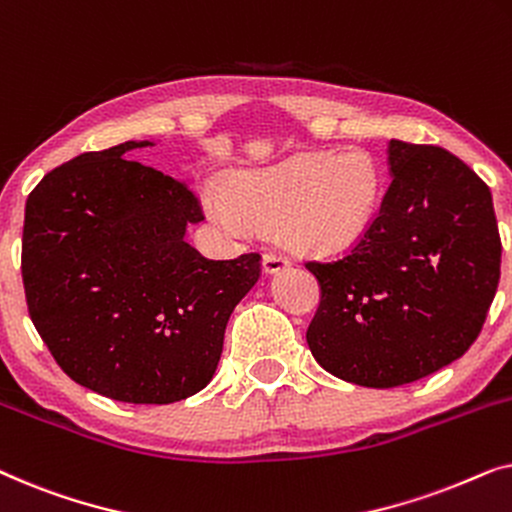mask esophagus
I'll return each instance as SVG.
<instances>
[{
    "instance_id": "34e87169",
    "label": "esophagus",
    "mask_w": 512,
    "mask_h": 512,
    "mask_svg": "<svg viewBox=\"0 0 512 512\" xmlns=\"http://www.w3.org/2000/svg\"><path fill=\"white\" fill-rule=\"evenodd\" d=\"M286 265H289V261H286V258L279 256V254H265L263 256V272H265V275H275V272L284 270Z\"/></svg>"
}]
</instances>
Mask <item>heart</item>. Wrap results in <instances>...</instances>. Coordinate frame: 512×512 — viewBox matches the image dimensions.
Returning a JSON list of instances; mask_svg holds the SVG:
<instances>
[{"label":"heart","instance_id":"b5f03b06","mask_svg":"<svg viewBox=\"0 0 512 512\" xmlns=\"http://www.w3.org/2000/svg\"><path fill=\"white\" fill-rule=\"evenodd\" d=\"M382 179L361 149L300 153L282 163L242 170L226 193L209 191L207 205L233 230L275 226L277 240L298 254H338L373 226Z\"/></svg>","mask_w":512,"mask_h":512}]
</instances>
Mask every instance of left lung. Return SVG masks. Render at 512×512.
Masks as SVG:
<instances>
[{
	"label": "left lung",
	"mask_w": 512,
	"mask_h": 512,
	"mask_svg": "<svg viewBox=\"0 0 512 512\" xmlns=\"http://www.w3.org/2000/svg\"><path fill=\"white\" fill-rule=\"evenodd\" d=\"M391 184L352 254L307 263L321 300L307 345L328 373L389 389L473 345L501 277L489 186L440 146L389 142Z\"/></svg>",
	"instance_id": "left-lung-1"
}]
</instances>
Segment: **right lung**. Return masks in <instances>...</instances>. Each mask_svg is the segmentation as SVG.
I'll return each instance as SVG.
<instances>
[{"label": "right lung", "mask_w": 512, "mask_h": 512, "mask_svg": "<svg viewBox=\"0 0 512 512\" xmlns=\"http://www.w3.org/2000/svg\"><path fill=\"white\" fill-rule=\"evenodd\" d=\"M153 142L81 153L25 205L27 310L76 384L123 403L167 405L205 389L261 256L209 261L186 242L200 202L186 184L123 158Z\"/></svg>", "instance_id": "obj_1"}]
</instances>
